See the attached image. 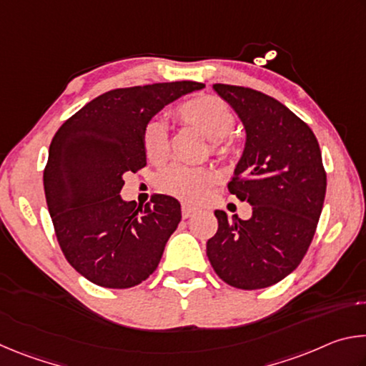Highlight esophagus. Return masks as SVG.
I'll return each instance as SVG.
<instances>
[{
	"instance_id": "esophagus-1",
	"label": "esophagus",
	"mask_w": 366,
	"mask_h": 366,
	"mask_svg": "<svg viewBox=\"0 0 366 366\" xmlns=\"http://www.w3.org/2000/svg\"><path fill=\"white\" fill-rule=\"evenodd\" d=\"M195 214V208H192L189 205H182V218L187 219V218H192V216Z\"/></svg>"
}]
</instances>
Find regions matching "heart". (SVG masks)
I'll return each instance as SVG.
<instances>
[{
  "label": "heart",
  "mask_w": 366,
  "mask_h": 366,
  "mask_svg": "<svg viewBox=\"0 0 366 366\" xmlns=\"http://www.w3.org/2000/svg\"><path fill=\"white\" fill-rule=\"evenodd\" d=\"M176 119L184 126L195 127L207 137L213 139L212 150L216 157L226 158L235 152L234 142L227 137L235 124L232 108L216 95H195L179 103L172 111ZM142 148L145 157L158 163L169 153V134L163 122L150 121L142 131ZM214 181V172L203 166H185L181 163L166 164L154 177L157 187L179 200L195 203L203 192Z\"/></svg>",
  "instance_id": "heart-1"
}]
</instances>
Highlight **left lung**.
Segmentation results:
<instances>
[{"instance_id": "obj_1", "label": "left lung", "mask_w": 366, "mask_h": 366, "mask_svg": "<svg viewBox=\"0 0 366 366\" xmlns=\"http://www.w3.org/2000/svg\"><path fill=\"white\" fill-rule=\"evenodd\" d=\"M244 122L247 142L227 189L252 218L216 209L207 242L213 269L229 286L255 290L290 274L312 244L326 195V171L312 129L287 107L249 86L214 84Z\"/></svg>"}]
</instances>
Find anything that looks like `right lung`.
I'll list each match as a JSON object with an SVG mask.
<instances>
[{"label": "right lung", "mask_w": 366, "mask_h": 366, "mask_svg": "<svg viewBox=\"0 0 366 366\" xmlns=\"http://www.w3.org/2000/svg\"><path fill=\"white\" fill-rule=\"evenodd\" d=\"M182 80L114 89L86 103L54 134L43 187L54 234L69 264L102 287L127 289L157 269L181 222L176 198L124 202L126 172L147 166L142 131L179 97L203 89Z\"/></svg>", "instance_id": "obj_1"}]
</instances>
